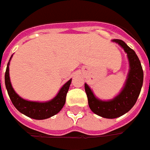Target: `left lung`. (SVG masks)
<instances>
[{
    "mask_svg": "<svg viewBox=\"0 0 150 150\" xmlns=\"http://www.w3.org/2000/svg\"><path fill=\"white\" fill-rule=\"evenodd\" d=\"M113 42H117L123 48L127 54L130 65L127 81L120 94L112 101H101L95 97L91 90L86 84H85L88 104L91 110L98 116L106 118L118 117L133 108L138 100L144 81V71L136 53L121 39H114Z\"/></svg>",
    "mask_w": 150,
    "mask_h": 150,
    "instance_id": "left-lung-1",
    "label": "left lung"
}]
</instances>
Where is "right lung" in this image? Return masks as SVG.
Instances as JSON below:
<instances>
[{
    "mask_svg": "<svg viewBox=\"0 0 150 150\" xmlns=\"http://www.w3.org/2000/svg\"><path fill=\"white\" fill-rule=\"evenodd\" d=\"M71 83V80H69L67 83H65L63 87L60 89L59 92L55 97L48 101V102H35V101H26L21 98L14 91L11 86L9 77V63L7 64L6 70L5 73V84L7 90L8 95L14 107L24 115L29 117L31 118L42 120L46 119L50 117L57 114L64 107L66 95L69 91V88ZM1 86V80H0Z\"/></svg>",
    "mask_w": 150,
    "mask_h": 150,
    "instance_id": "add662e5",
    "label": "right lung"
}]
</instances>
